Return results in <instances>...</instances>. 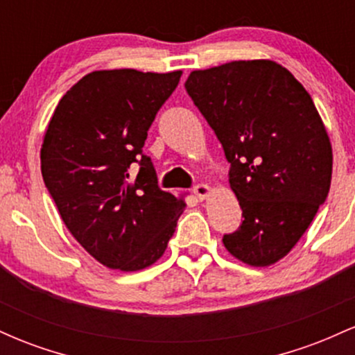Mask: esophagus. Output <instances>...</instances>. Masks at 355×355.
Here are the masks:
<instances>
[{
  "mask_svg": "<svg viewBox=\"0 0 355 355\" xmlns=\"http://www.w3.org/2000/svg\"><path fill=\"white\" fill-rule=\"evenodd\" d=\"M191 191H193V195L197 198H200V200H203V198L207 197V195L210 193L211 189L209 185H205V183H198V185H195L193 189H191Z\"/></svg>",
  "mask_w": 355,
  "mask_h": 355,
  "instance_id": "34e87169",
  "label": "esophagus"
}]
</instances>
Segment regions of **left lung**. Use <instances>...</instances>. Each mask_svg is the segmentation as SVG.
I'll return each mask as SVG.
<instances>
[{
  "label": "left lung",
  "instance_id": "1",
  "mask_svg": "<svg viewBox=\"0 0 355 355\" xmlns=\"http://www.w3.org/2000/svg\"><path fill=\"white\" fill-rule=\"evenodd\" d=\"M185 89L222 144L242 209V223L223 235V245L248 266L275 263L331 189L332 146L311 95L270 60L191 71Z\"/></svg>",
  "mask_w": 355,
  "mask_h": 355
}]
</instances>
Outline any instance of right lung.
I'll return each mask as SVG.
<instances>
[{
    "mask_svg": "<svg viewBox=\"0 0 355 355\" xmlns=\"http://www.w3.org/2000/svg\"><path fill=\"white\" fill-rule=\"evenodd\" d=\"M182 71L83 76L53 113L42 175L64 225L100 263L123 272L164 255L185 203L160 190L144 145Z\"/></svg>",
    "mask_w": 355,
    "mask_h": 355,
    "instance_id": "right-lung-1",
    "label": "right lung"
}]
</instances>
